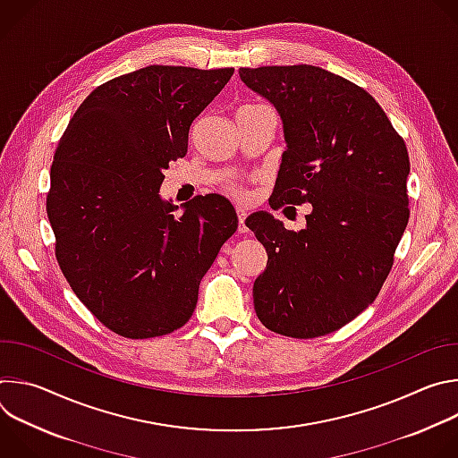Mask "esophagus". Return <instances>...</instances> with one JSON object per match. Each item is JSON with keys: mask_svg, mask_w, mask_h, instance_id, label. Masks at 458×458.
Listing matches in <instances>:
<instances>
[{"mask_svg": "<svg viewBox=\"0 0 458 458\" xmlns=\"http://www.w3.org/2000/svg\"><path fill=\"white\" fill-rule=\"evenodd\" d=\"M237 217H239V232H241V233H248V228H246V225H244V221H246V208L239 207V208H237Z\"/></svg>", "mask_w": 458, "mask_h": 458, "instance_id": "1", "label": "esophagus"}]
</instances>
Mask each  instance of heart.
I'll use <instances>...</instances> for the list:
<instances>
[{
    "instance_id": "b5f03b06",
    "label": "heart",
    "mask_w": 458,
    "mask_h": 458,
    "mask_svg": "<svg viewBox=\"0 0 458 458\" xmlns=\"http://www.w3.org/2000/svg\"><path fill=\"white\" fill-rule=\"evenodd\" d=\"M226 190H228L232 195H235V198H242V195H244V186H242L239 181L228 182V184H226Z\"/></svg>"
}]
</instances>
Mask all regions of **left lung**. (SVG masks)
<instances>
[{
	"mask_svg": "<svg viewBox=\"0 0 458 458\" xmlns=\"http://www.w3.org/2000/svg\"><path fill=\"white\" fill-rule=\"evenodd\" d=\"M277 108L286 140L274 210L311 205L306 228L267 212L246 226L268 253L253 306L293 339L337 332L378 295L410 219V156L380 105L359 85L311 64L239 69Z\"/></svg>",
	"mask_w": 458,
	"mask_h": 458,
	"instance_id": "obj_1",
	"label": "left lung"
}]
</instances>
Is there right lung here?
I'll use <instances>...</instances> for the list:
<instances>
[{"label": "right lung", "mask_w": 458, "mask_h": 458, "mask_svg": "<svg viewBox=\"0 0 458 458\" xmlns=\"http://www.w3.org/2000/svg\"><path fill=\"white\" fill-rule=\"evenodd\" d=\"M233 69L150 67L89 94L50 166L47 216L57 265L78 299L124 339H152L188 322L199 283L237 230L230 201L159 198L170 161L186 156L190 126Z\"/></svg>", "instance_id": "add662e5"}]
</instances>
